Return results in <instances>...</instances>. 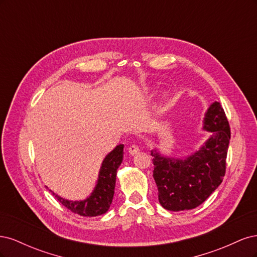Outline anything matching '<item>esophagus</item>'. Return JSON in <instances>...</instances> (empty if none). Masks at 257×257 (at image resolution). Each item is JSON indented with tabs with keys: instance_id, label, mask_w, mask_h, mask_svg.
I'll list each match as a JSON object with an SVG mask.
<instances>
[{
	"instance_id": "1",
	"label": "esophagus",
	"mask_w": 257,
	"mask_h": 257,
	"mask_svg": "<svg viewBox=\"0 0 257 257\" xmlns=\"http://www.w3.org/2000/svg\"><path fill=\"white\" fill-rule=\"evenodd\" d=\"M127 150H128V153H130L131 155H134V154H136L137 152H139V147L136 146V145H132V146L128 147Z\"/></svg>"
}]
</instances>
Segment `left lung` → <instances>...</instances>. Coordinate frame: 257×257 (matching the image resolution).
I'll list each match as a JSON object with an SVG mask.
<instances>
[{"instance_id":"1","label":"left lung","mask_w":257,"mask_h":257,"mask_svg":"<svg viewBox=\"0 0 257 257\" xmlns=\"http://www.w3.org/2000/svg\"><path fill=\"white\" fill-rule=\"evenodd\" d=\"M204 124L211 136L199 151L186 160L164 158L157 151L151 152L159 201L169 211L198 207L215 191L225 176L230 127L219 102L209 107Z\"/></svg>"}]
</instances>
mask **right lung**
Listing matches in <instances>:
<instances>
[{"mask_svg":"<svg viewBox=\"0 0 257 257\" xmlns=\"http://www.w3.org/2000/svg\"><path fill=\"white\" fill-rule=\"evenodd\" d=\"M123 145L116 146L103 161L97 184L90 197L81 201H69L52 193L54 197L59 203L76 214L96 216L105 213L109 209L113 198L116 169L123 160Z\"/></svg>","mask_w":257,"mask_h":257,"instance_id":"1","label":"right lung"}]
</instances>
